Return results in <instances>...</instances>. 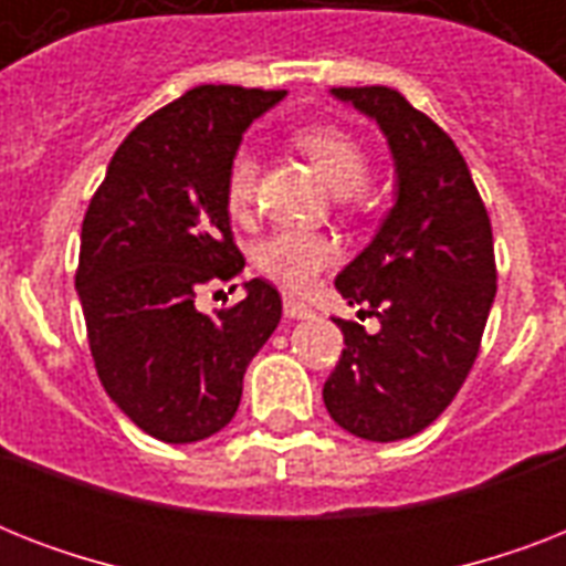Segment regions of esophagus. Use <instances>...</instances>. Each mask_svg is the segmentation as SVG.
Instances as JSON below:
<instances>
[{
  "instance_id": "1",
  "label": "esophagus",
  "mask_w": 566,
  "mask_h": 566,
  "mask_svg": "<svg viewBox=\"0 0 566 566\" xmlns=\"http://www.w3.org/2000/svg\"><path fill=\"white\" fill-rule=\"evenodd\" d=\"M284 317L287 319H311L314 317V308L305 305V302L293 300V296H284Z\"/></svg>"
}]
</instances>
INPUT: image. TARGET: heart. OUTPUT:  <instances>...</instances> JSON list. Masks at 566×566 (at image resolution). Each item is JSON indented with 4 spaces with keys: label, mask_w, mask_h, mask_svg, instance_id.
Returning <instances> with one entry per match:
<instances>
[{
    "label": "heart",
    "mask_w": 566,
    "mask_h": 566,
    "mask_svg": "<svg viewBox=\"0 0 566 566\" xmlns=\"http://www.w3.org/2000/svg\"><path fill=\"white\" fill-rule=\"evenodd\" d=\"M296 146L308 155L328 188L337 196L361 190L370 176V161L361 144L344 128L308 126L296 132ZM258 161L249 146H240L231 155L226 172V202L234 217L249 211L255 196ZM337 261L335 240L305 229H275L255 247V264L264 275L293 293L308 291L317 279Z\"/></svg>",
    "instance_id": "b5f03b06"
}]
</instances>
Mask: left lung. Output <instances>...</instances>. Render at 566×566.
Here are the masks:
<instances>
[{
    "label": "left lung",
    "instance_id": "left-lung-1",
    "mask_svg": "<svg viewBox=\"0 0 566 566\" xmlns=\"http://www.w3.org/2000/svg\"><path fill=\"white\" fill-rule=\"evenodd\" d=\"M376 119L396 172L394 208L364 252L337 273L349 305L378 332L335 319L344 355L323 385L332 420L390 443L434 422L473 367L496 296L484 202L452 137L390 87H332Z\"/></svg>",
    "mask_w": 566,
    "mask_h": 566
}]
</instances>
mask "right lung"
<instances>
[{
    "label": "right lung",
    "instance_id": "1",
    "mask_svg": "<svg viewBox=\"0 0 566 566\" xmlns=\"http://www.w3.org/2000/svg\"><path fill=\"white\" fill-rule=\"evenodd\" d=\"M284 91L202 84L119 144L82 222L75 291L105 394L146 434L196 443L238 411L243 373L282 319V296L252 279L217 314L196 291L243 270L226 172L243 132Z\"/></svg>",
    "mask_w": 566,
    "mask_h": 566
}]
</instances>
